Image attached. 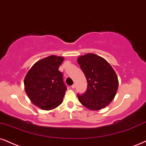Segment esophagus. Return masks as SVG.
<instances>
[{
	"mask_svg": "<svg viewBox=\"0 0 146 146\" xmlns=\"http://www.w3.org/2000/svg\"><path fill=\"white\" fill-rule=\"evenodd\" d=\"M75 87H76V86H75V84H73V85H72V86H71V88L74 89V88H75Z\"/></svg>",
	"mask_w": 146,
	"mask_h": 146,
	"instance_id": "34e87169",
	"label": "esophagus"
}]
</instances>
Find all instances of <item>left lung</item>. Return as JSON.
<instances>
[{
  "mask_svg": "<svg viewBox=\"0 0 146 146\" xmlns=\"http://www.w3.org/2000/svg\"><path fill=\"white\" fill-rule=\"evenodd\" d=\"M77 62L88 82L84 94H77L79 102L92 110L105 108L114 99L119 86L114 69L104 58L92 53L78 57Z\"/></svg>",
  "mask_w": 146,
  "mask_h": 146,
  "instance_id": "1",
  "label": "left lung"
}]
</instances>
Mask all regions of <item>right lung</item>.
Wrapping results in <instances>:
<instances>
[{"label": "right lung", "instance_id": "obj_1", "mask_svg": "<svg viewBox=\"0 0 146 146\" xmlns=\"http://www.w3.org/2000/svg\"><path fill=\"white\" fill-rule=\"evenodd\" d=\"M64 58L51 55L36 62L29 70L24 79L27 96L36 106L50 110L63 101L67 90L58 67Z\"/></svg>", "mask_w": 146, "mask_h": 146}]
</instances>
